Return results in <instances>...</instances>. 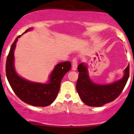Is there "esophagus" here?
<instances>
[{
	"instance_id": "esophagus-1",
	"label": "esophagus",
	"mask_w": 134,
	"mask_h": 134,
	"mask_svg": "<svg viewBox=\"0 0 134 134\" xmlns=\"http://www.w3.org/2000/svg\"><path fill=\"white\" fill-rule=\"evenodd\" d=\"M77 60H76V58H74L73 60H72V69L73 70H76L77 69Z\"/></svg>"
}]
</instances>
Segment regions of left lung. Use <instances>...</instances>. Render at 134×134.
<instances>
[{
  "mask_svg": "<svg viewBox=\"0 0 134 134\" xmlns=\"http://www.w3.org/2000/svg\"><path fill=\"white\" fill-rule=\"evenodd\" d=\"M79 77L76 90L81 100L87 106L99 107L115 100L125 87L129 77V65L124 70V76L108 84L94 83L89 76L87 64L82 62L77 67Z\"/></svg>",
  "mask_w": 134,
  "mask_h": 134,
  "instance_id": "1",
  "label": "left lung"
}]
</instances>
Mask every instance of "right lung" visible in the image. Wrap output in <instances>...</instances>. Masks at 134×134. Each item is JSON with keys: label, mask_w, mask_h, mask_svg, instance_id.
Wrapping results in <instances>:
<instances>
[{"label": "right lung", "mask_w": 134, "mask_h": 134, "mask_svg": "<svg viewBox=\"0 0 134 134\" xmlns=\"http://www.w3.org/2000/svg\"><path fill=\"white\" fill-rule=\"evenodd\" d=\"M33 30L30 27L24 33ZM18 36L10 47L6 60V76L10 87L20 99L26 103L35 107H47L51 104L57 96L63 77L71 68L70 62L57 64L49 76L47 83L33 82L18 75L14 67V50Z\"/></svg>", "instance_id": "right-lung-1"}]
</instances>
